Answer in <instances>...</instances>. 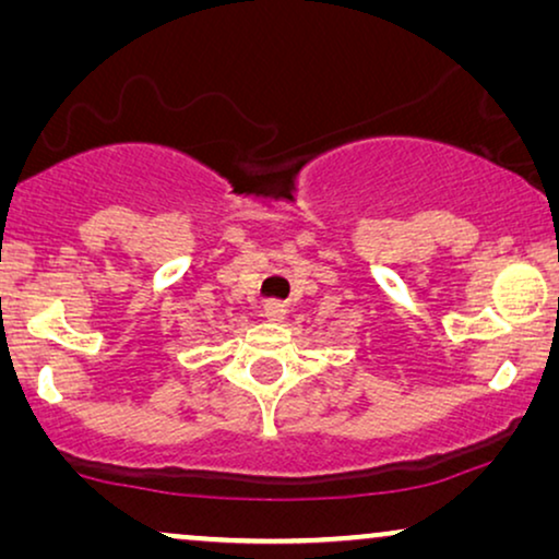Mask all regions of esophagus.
<instances>
[{
  "label": "esophagus",
  "mask_w": 559,
  "mask_h": 559,
  "mask_svg": "<svg viewBox=\"0 0 559 559\" xmlns=\"http://www.w3.org/2000/svg\"><path fill=\"white\" fill-rule=\"evenodd\" d=\"M262 316L266 320H272V323H280V320L287 316V308L282 302H266L264 310H262Z\"/></svg>",
  "instance_id": "34e87169"
}]
</instances>
